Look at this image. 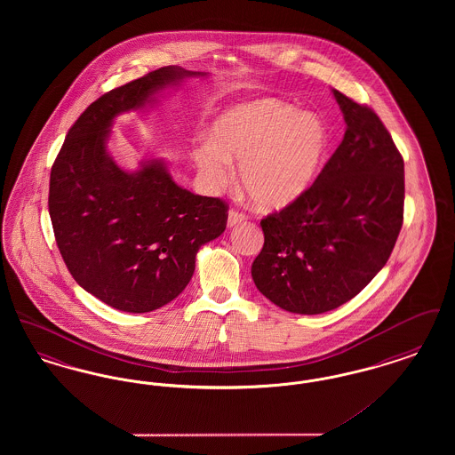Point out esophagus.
Instances as JSON below:
<instances>
[{
	"label": "esophagus",
	"mask_w": 455,
	"mask_h": 455,
	"mask_svg": "<svg viewBox=\"0 0 455 455\" xmlns=\"http://www.w3.org/2000/svg\"><path fill=\"white\" fill-rule=\"evenodd\" d=\"M245 220H247L245 213H242V212H238V210H230V212H228V220H227V225L232 228V227L238 225V223L245 221Z\"/></svg>",
	"instance_id": "34e87169"
}]
</instances>
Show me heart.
I'll list each match as a JSON object with an SVG mask.
<instances>
[{
	"label": "heart",
	"instance_id": "obj_1",
	"mask_svg": "<svg viewBox=\"0 0 455 455\" xmlns=\"http://www.w3.org/2000/svg\"><path fill=\"white\" fill-rule=\"evenodd\" d=\"M327 130L315 114L275 99L227 108L212 126V140L191 150L203 182L220 191L234 179L264 210H280L302 197L314 184L327 150Z\"/></svg>",
	"mask_w": 455,
	"mask_h": 455
}]
</instances>
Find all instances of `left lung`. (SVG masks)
Segmentation results:
<instances>
[{
  "instance_id": "obj_1",
  "label": "left lung",
  "mask_w": 455,
  "mask_h": 455,
  "mask_svg": "<svg viewBox=\"0 0 455 455\" xmlns=\"http://www.w3.org/2000/svg\"><path fill=\"white\" fill-rule=\"evenodd\" d=\"M332 93L345 138L302 197L260 220L251 269L266 299L303 315L338 308L373 280L404 213V160L389 131L368 106Z\"/></svg>"
}]
</instances>
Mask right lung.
Masks as SVG:
<instances>
[{
    "mask_svg": "<svg viewBox=\"0 0 455 455\" xmlns=\"http://www.w3.org/2000/svg\"><path fill=\"white\" fill-rule=\"evenodd\" d=\"M203 75L177 66L114 88L66 134L49 182V215L66 267L108 307L152 312L188 286L201 245L225 232L228 206L177 186L164 160L136 172L108 155L114 119L156 102V93Z\"/></svg>",
    "mask_w": 455,
    "mask_h": 455,
    "instance_id": "right-lung-1",
    "label": "right lung"
}]
</instances>
